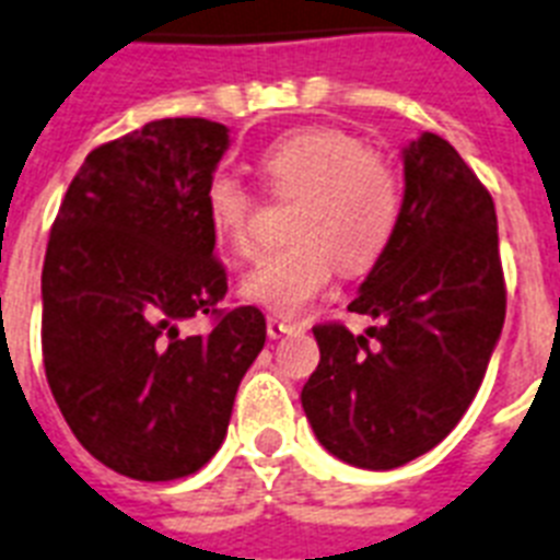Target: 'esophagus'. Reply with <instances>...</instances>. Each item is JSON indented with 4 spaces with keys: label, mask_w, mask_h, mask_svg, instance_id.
Segmentation results:
<instances>
[{
    "label": "esophagus",
    "mask_w": 560,
    "mask_h": 560,
    "mask_svg": "<svg viewBox=\"0 0 560 560\" xmlns=\"http://www.w3.org/2000/svg\"><path fill=\"white\" fill-rule=\"evenodd\" d=\"M294 329H300L298 323L280 320V317H269V323H266V331H269L271 340H277V337H283V335H291Z\"/></svg>",
    "instance_id": "esophagus-1"
}]
</instances>
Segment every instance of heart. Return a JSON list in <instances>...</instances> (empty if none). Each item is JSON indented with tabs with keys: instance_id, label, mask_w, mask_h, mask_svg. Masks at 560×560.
I'll list each match as a JSON object with an SVG mask.
<instances>
[{
	"instance_id": "b5f03b06",
	"label": "heart",
	"mask_w": 560,
	"mask_h": 560,
	"mask_svg": "<svg viewBox=\"0 0 560 560\" xmlns=\"http://www.w3.org/2000/svg\"><path fill=\"white\" fill-rule=\"evenodd\" d=\"M260 171L271 191L298 200L289 237L294 246L262 257L243 280L248 303L277 314H298L329 285L335 260L363 271L383 257L404 214V183L395 165L369 151L360 137L312 125L262 148ZM254 197L243 183L214 174L206 186L211 234L229 252L254 254Z\"/></svg>"
}]
</instances>
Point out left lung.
I'll list each match as a JSON object with an SVG mask.
<instances>
[{"label":"left lung","instance_id":"left-lung-1","mask_svg":"<svg viewBox=\"0 0 560 560\" xmlns=\"http://www.w3.org/2000/svg\"><path fill=\"white\" fill-rule=\"evenodd\" d=\"M404 214L349 312L366 335L314 326L320 363L303 386L317 441L360 469L435 450L487 374L506 314L495 202L438 133L404 148Z\"/></svg>","mask_w":560,"mask_h":560}]
</instances>
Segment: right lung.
Listing matches in <instances>:
<instances>
[{"mask_svg":"<svg viewBox=\"0 0 560 560\" xmlns=\"http://www.w3.org/2000/svg\"><path fill=\"white\" fill-rule=\"evenodd\" d=\"M229 128L154 119L94 148L71 179L42 266V360L77 441L119 475L177 480L225 438L266 343L260 308L223 312L206 186ZM211 313L206 336L178 326Z\"/></svg>","mask_w":560,"mask_h":560,"instance_id":"right-lung-1","label":"right lung"}]
</instances>
